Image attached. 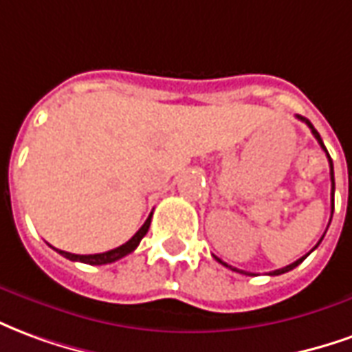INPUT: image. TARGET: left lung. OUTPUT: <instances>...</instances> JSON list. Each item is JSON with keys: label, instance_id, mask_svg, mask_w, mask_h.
I'll list each match as a JSON object with an SVG mask.
<instances>
[{"label": "left lung", "instance_id": "left-lung-1", "mask_svg": "<svg viewBox=\"0 0 352 352\" xmlns=\"http://www.w3.org/2000/svg\"><path fill=\"white\" fill-rule=\"evenodd\" d=\"M298 119H300V121H303V123L307 124L309 129H311V132H313V136H315V138H316V142L320 144V148H322L324 151H326V155H328V161H330V180H331V212H333V193H336V182H333V163H331L330 153H328V149L324 148L322 138H320V134L316 132L315 126L311 124V121H309V119H305V117H301V116H298ZM322 239H324V235H322ZM322 239H320V241H322ZM320 241H318V244H320ZM318 244H316V246H318ZM316 246H315V248H316ZM315 248H313V250H315ZM313 250H311V252H313ZM307 256H309V254H305V256H303V258H300V260H296V261H294V263H290V265H286V267H283V269H276V271H271L269 275L273 276V275H283V273H288V271H292V269H294V267H298V265H300L301 261L305 260ZM214 258H216V256H214ZM216 260H218V258H216ZM218 261H220L221 265H226V267H231V265H228V263H223V261H221V260H218ZM231 269H233V271H239V269H235V267H231ZM239 273H243V275H250V273H246V271H239Z\"/></svg>", "mask_w": 352, "mask_h": 352}]
</instances>
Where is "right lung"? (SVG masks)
<instances>
[{
	"instance_id": "1",
	"label": "right lung",
	"mask_w": 352,
	"mask_h": 352,
	"mask_svg": "<svg viewBox=\"0 0 352 352\" xmlns=\"http://www.w3.org/2000/svg\"><path fill=\"white\" fill-rule=\"evenodd\" d=\"M149 223H151V214H149V218L146 220V223H144V226L134 233V236H132L131 241H126V243L121 244V246H117V248H113V250L102 252V254H87V256H79V254H72V252H64V250H56V252L72 261H81V263H89V265H106V263L121 260V258H124V256H129L131 252L136 250V246L140 244L144 235L148 233Z\"/></svg>"
}]
</instances>
